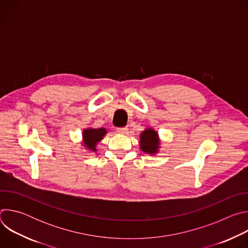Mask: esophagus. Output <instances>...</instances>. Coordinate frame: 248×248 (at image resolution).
<instances>
[{
  "label": "esophagus",
  "instance_id": "1",
  "mask_svg": "<svg viewBox=\"0 0 248 248\" xmlns=\"http://www.w3.org/2000/svg\"><path fill=\"white\" fill-rule=\"evenodd\" d=\"M117 131H118L119 133H121V134H124V133H126V131H127V127H126V126H124V127H118V128H117Z\"/></svg>",
  "mask_w": 248,
  "mask_h": 248
}]
</instances>
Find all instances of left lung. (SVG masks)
Here are the masks:
<instances>
[{
  "label": "left lung",
  "mask_w": 248,
  "mask_h": 248,
  "mask_svg": "<svg viewBox=\"0 0 248 248\" xmlns=\"http://www.w3.org/2000/svg\"><path fill=\"white\" fill-rule=\"evenodd\" d=\"M139 148L142 152L152 156L159 153L161 148V139L158 132L153 127H146L140 133Z\"/></svg>",
  "instance_id": "obj_1"
}]
</instances>
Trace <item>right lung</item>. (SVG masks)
I'll list each match as a JSON object with an SVG mask.
<instances>
[{
    "label": "right lung",
    "mask_w": 248,
    "mask_h": 248,
    "mask_svg": "<svg viewBox=\"0 0 248 248\" xmlns=\"http://www.w3.org/2000/svg\"><path fill=\"white\" fill-rule=\"evenodd\" d=\"M107 133H108V130L105 127L84 128L82 130V140H81L83 149H85L87 153H96L97 152L96 147L98 143Z\"/></svg>",
    "instance_id": "right-lung-1"
}]
</instances>
